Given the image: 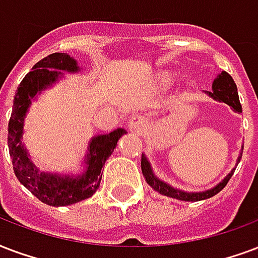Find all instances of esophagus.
<instances>
[{
	"instance_id": "esophagus-1",
	"label": "esophagus",
	"mask_w": 258,
	"mask_h": 258,
	"mask_svg": "<svg viewBox=\"0 0 258 258\" xmlns=\"http://www.w3.org/2000/svg\"><path fill=\"white\" fill-rule=\"evenodd\" d=\"M145 118L143 115H132V118L129 119V127L132 131H141L143 127L145 126Z\"/></svg>"
}]
</instances>
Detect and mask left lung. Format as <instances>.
Returning a JSON list of instances; mask_svg holds the SVG:
<instances>
[{
    "mask_svg": "<svg viewBox=\"0 0 258 258\" xmlns=\"http://www.w3.org/2000/svg\"><path fill=\"white\" fill-rule=\"evenodd\" d=\"M212 90L210 94V96H212L214 99L219 100V102H224L227 103L228 106H231L235 111L238 113H242V106L239 103V96H238L237 85L232 80V77L228 75L227 72H222L216 80L214 81V85H212ZM241 160V156L238 158V163ZM141 171H143V175H144L145 181L150 183L151 186L154 187L155 190L159 191L160 195L167 196V197H173V199H178V200L182 201H200L205 200V199H210L212 196L218 195L219 191L222 190L227 182L230 181V178L232 177V174L235 171V168L232 170L231 173L228 174L227 177L224 178L223 181L219 183L218 186H215L214 189L207 191H201V193H186V191L177 190V189H173L171 186H168L167 183L159 181L158 178L155 177L152 170H151V166L148 163V160L145 158L144 155L141 156Z\"/></svg>",
    "mask_w": 258,
    "mask_h": 258,
    "instance_id": "8db88e82",
    "label": "left lung"
}]
</instances>
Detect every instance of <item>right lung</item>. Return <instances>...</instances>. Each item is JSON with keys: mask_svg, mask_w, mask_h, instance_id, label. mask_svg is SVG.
Instances as JSON below:
<instances>
[{"mask_svg": "<svg viewBox=\"0 0 258 258\" xmlns=\"http://www.w3.org/2000/svg\"><path fill=\"white\" fill-rule=\"evenodd\" d=\"M77 72L76 61L65 53H53L40 59L17 87L12 115L8 125V147L13 171L17 179L36 196L42 203L53 207H63L85 200L98 190L102 179V170L106 160L113 154L117 141L126 131L117 129L108 135L92 139L87 155V171L81 177H59L38 171L21 144L23 125L26 113L35 95L61 77L62 72Z\"/></svg>", "mask_w": 258, "mask_h": 258, "instance_id": "add662e5", "label": "right lung"}]
</instances>
